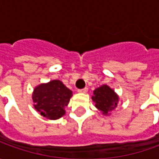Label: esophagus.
I'll use <instances>...</instances> for the list:
<instances>
[{"label":"esophagus","mask_w":159,"mask_h":159,"mask_svg":"<svg viewBox=\"0 0 159 159\" xmlns=\"http://www.w3.org/2000/svg\"><path fill=\"white\" fill-rule=\"evenodd\" d=\"M78 92H80V93H87V92H88V88H84V89H79Z\"/></svg>","instance_id":"obj_1"}]
</instances>
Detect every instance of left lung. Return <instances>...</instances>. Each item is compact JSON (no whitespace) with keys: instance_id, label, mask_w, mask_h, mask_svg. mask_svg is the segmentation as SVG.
Instances as JSON below:
<instances>
[{"instance_id":"obj_1","label":"left lung","mask_w":159,"mask_h":159,"mask_svg":"<svg viewBox=\"0 0 159 159\" xmlns=\"http://www.w3.org/2000/svg\"><path fill=\"white\" fill-rule=\"evenodd\" d=\"M92 99L95 102V107L105 115L115 110L119 102L118 95L107 85H102L95 89Z\"/></svg>"}]
</instances>
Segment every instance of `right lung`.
<instances>
[{"label": "right lung", "instance_id": "add662e5", "mask_svg": "<svg viewBox=\"0 0 159 159\" xmlns=\"http://www.w3.org/2000/svg\"><path fill=\"white\" fill-rule=\"evenodd\" d=\"M72 92L67 89L62 81L52 80L47 84H41L34 90L33 100L34 108L40 114L49 119H57L64 113Z\"/></svg>", "mask_w": 159, "mask_h": 159}]
</instances>
